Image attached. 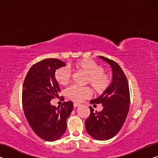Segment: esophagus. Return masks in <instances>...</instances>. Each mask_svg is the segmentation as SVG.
Here are the masks:
<instances>
[{"instance_id": "obj_1", "label": "esophagus", "mask_w": 158, "mask_h": 158, "mask_svg": "<svg viewBox=\"0 0 158 158\" xmlns=\"http://www.w3.org/2000/svg\"><path fill=\"white\" fill-rule=\"evenodd\" d=\"M80 105L79 104H78V103H74L73 104V106H74V107H77V106H79Z\"/></svg>"}]
</instances>
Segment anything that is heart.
<instances>
[{
    "instance_id": "b5f03b06",
    "label": "heart",
    "mask_w": 158,
    "mask_h": 158,
    "mask_svg": "<svg viewBox=\"0 0 158 158\" xmlns=\"http://www.w3.org/2000/svg\"><path fill=\"white\" fill-rule=\"evenodd\" d=\"M74 68L87 74L85 83L91 85L94 92L101 94L108 89L111 79L108 74L105 73L100 65L90 59H83L74 63ZM73 76L72 70L68 66H63L55 71L54 77L58 84L65 85L70 81ZM65 95L74 102L82 101L91 95V90L89 87L72 85L65 90Z\"/></svg>"
}]
</instances>
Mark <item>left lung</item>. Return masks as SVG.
Wrapping results in <instances>:
<instances>
[{
  "mask_svg": "<svg viewBox=\"0 0 158 158\" xmlns=\"http://www.w3.org/2000/svg\"><path fill=\"white\" fill-rule=\"evenodd\" d=\"M99 57L111 65L113 80L105 92L90 100L94 106L101 104L103 109L93 111L89 106L90 114L85 123V130L93 138L105 141L114 137L122 128L129 111L130 98L127 77L118 64L101 56Z\"/></svg>",
  "mask_w": 158,
  "mask_h": 158,
  "instance_id": "8db88e82",
  "label": "left lung"
}]
</instances>
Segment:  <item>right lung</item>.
<instances>
[{
	"label": "right lung",
	"mask_w": 158,
	"mask_h": 158,
	"mask_svg": "<svg viewBox=\"0 0 158 158\" xmlns=\"http://www.w3.org/2000/svg\"><path fill=\"white\" fill-rule=\"evenodd\" d=\"M65 63L56 58H47L31 67L23 81L22 104L25 116L34 132L42 139H60L67 129L66 120L73 109V102H65L60 107L51 105L58 95L60 87L55 71Z\"/></svg>",
	"instance_id": "obj_1"
}]
</instances>
